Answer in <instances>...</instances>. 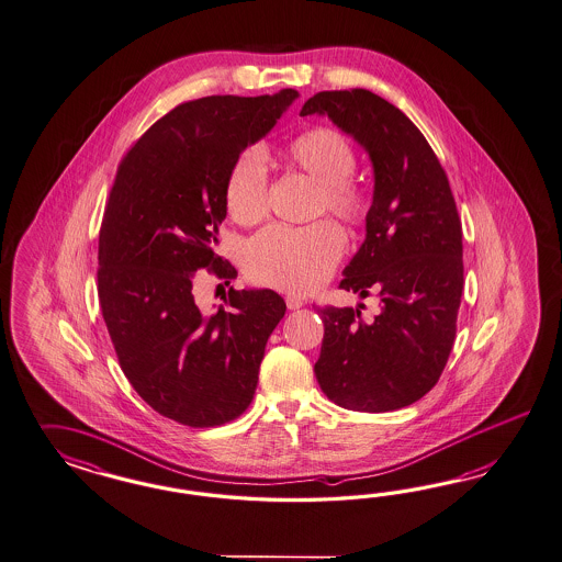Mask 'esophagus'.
<instances>
[{"instance_id": "esophagus-1", "label": "esophagus", "mask_w": 562, "mask_h": 562, "mask_svg": "<svg viewBox=\"0 0 562 562\" xmlns=\"http://www.w3.org/2000/svg\"><path fill=\"white\" fill-rule=\"evenodd\" d=\"M303 305H305V301L301 296H292V294L286 296V306H289L290 311H296V308H301Z\"/></svg>"}]
</instances>
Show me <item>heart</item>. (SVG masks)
<instances>
[{
	"mask_svg": "<svg viewBox=\"0 0 562 562\" xmlns=\"http://www.w3.org/2000/svg\"><path fill=\"white\" fill-rule=\"evenodd\" d=\"M286 160L322 186L319 205L346 224L367 214L360 189L350 183L358 158L350 142L331 127H315L286 146ZM226 207L238 224H256L268 210V165L259 150L240 154L226 179ZM344 235L331 222L306 228L270 226L249 240L245 270L266 286L306 294L324 284L344 254Z\"/></svg>",
	"mask_w": 562,
	"mask_h": 562,
	"instance_id": "obj_1",
	"label": "heart"
}]
</instances>
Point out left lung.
Returning a JSON list of instances; mask_svg holds the SVG:
<instances>
[{"label": "left lung", "instance_id": "obj_1", "mask_svg": "<svg viewBox=\"0 0 562 562\" xmlns=\"http://www.w3.org/2000/svg\"><path fill=\"white\" fill-rule=\"evenodd\" d=\"M301 115H325L369 154L367 235L340 286L381 301L373 322L360 305L317 308L325 334L315 376L341 408H406L435 387L456 340L463 261L447 175L420 130L371 90L317 92Z\"/></svg>", "mask_w": 562, "mask_h": 562}]
</instances>
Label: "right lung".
<instances>
[{
	"instance_id": "add662e5",
	"label": "right lung",
	"mask_w": 562,
	"mask_h": 562,
	"mask_svg": "<svg viewBox=\"0 0 562 562\" xmlns=\"http://www.w3.org/2000/svg\"><path fill=\"white\" fill-rule=\"evenodd\" d=\"M299 92L204 97L175 106L123 158L99 235V301L121 369L139 397L186 426H218L254 400L266 344L286 313L270 289L228 290L216 311L193 296L216 256L226 179Z\"/></svg>"
}]
</instances>
